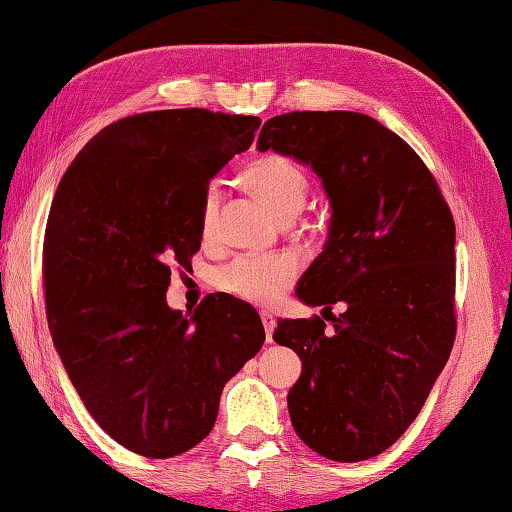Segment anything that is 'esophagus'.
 I'll return each instance as SVG.
<instances>
[{
    "instance_id": "1",
    "label": "esophagus",
    "mask_w": 512,
    "mask_h": 512,
    "mask_svg": "<svg viewBox=\"0 0 512 512\" xmlns=\"http://www.w3.org/2000/svg\"><path fill=\"white\" fill-rule=\"evenodd\" d=\"M262 324H264V331H266V342H271L273 340V329H276V317H273L269 310H262Z\"/></svg>"
}]
</instances>
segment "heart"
Returning <instances> with one entry per match:
<instances>
[{"label": "heart", "mask_w": 512, "mask_h": 512, "mask_svg": "<svg viewBox=\"0 0 512 512\" xmlns=\"http://www.w3.org/2000/svg\"><path fill=\"white\" fill-rule=\"evenodd\" d=\"M241 181L266 209L280 220H292L301 211L310 190V179L294 160L278 154L259 156L241 170ZM220 207V190L209 186L202 197L200 227L209 236ZM299 276V262L292 255H241L216 273V287L236 299L269 303L285 292Z\"/></svg>", "instance_id": "heart-1"}]
</instances>
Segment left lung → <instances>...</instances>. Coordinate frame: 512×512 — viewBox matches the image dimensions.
I'll return each mask as SVG.
<instances>
[{"label":"left lung","instance_id":"left-lung-1","mask_svg":"<svg viewBox=\"0 0 512 512\" xmlns=\"http://www.w3.org/2000/svg\"><path fill=\"white\" fill-rule=\"evenodd\" d=\"M257 149L310 165L331 200L329 241L296 287L322 317L282 319L303 370L287 395L296 434L335 462L375 457L414 423L455 342V223L427 165L361 112H287Z\"/></svg>","mask_w":512,"mask_h":512}]
</instances>
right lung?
<instances>
[{"label": "right lung", "mask_w": 512, "mask_h": 512, "mask_svg": "<svg viewBox=\"0 0 512 512\" xmlns=\"http://www.w3.org/2000/svg\"><path fill=\"white\" fill-rule=\"evenodd\" d=\"M259 117L202 108L119 119L85 144L52 200L45 312L94 421L137 455L174 457L211 432L220 393L264 345L253 305L207 296L170 310V266L202 241L209 181L253 144Z\"/></svg>", "instance_id": "right-lung-1"}]
</instances>
